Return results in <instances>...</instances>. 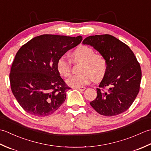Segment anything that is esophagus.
I'll return each mask as SVG.
<instances>
[{
	"instance_id": "esophagus-1",
	"label": "esophagus",
	"mask_w": 151,
	"mask_h": 151,
	"mask_svg": "<svg viewBox=\"0 0 151 151\" xmlns=\"http://www.w3.org/2000/svg\"><path fill=\"white\" fill-rule=\"evenodd\" d=\"M76 89H78V90L80 91H84L86 89V88L85 87H83V86H82V87H78L76 88Z\"/></svg>"
}]
</instances>
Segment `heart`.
Segmentation results:
<instances>
[{
  "mask_svg": "<svg viewBox=\"0 0 151 151\" xmlns=\"http://www.w3.org/2000/svg\"><path fill=\"white\" fill-rule=\"evenodd\" d=\"M93 48L80 45L70 54L75 63L82 62L80 75H74L67 81V84L72 87H82L89 84L93 78L99 81L107 71V62L100 53H95ZM57 69L61 76L67 78L71 75L72 63L65 56L60 57L57 62Z\"/></svg>",
  "mask_w": 151,
  "mask_h": 151,
  "instance_id": "heart-1",
  "label": "heart"
}]
</instances>
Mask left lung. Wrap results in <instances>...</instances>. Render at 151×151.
Returning a JSON list of instances; mask_svg holds the SVG:
<instances>
[{"label": "left lung", "mask_w": 151, "mask_h": 151, "mask_svg": "<svg viewBox=\"0 0 151 151\" xmlns=\"http://www.w3.org/2000/svg\"><path fill=\"white\" fill-rule=\"evenodd\" d=\"M82 43L89 45L102 54L107 71L97 88V96L90 102L104 116H114L129 109L139 91L142 69L129 47L109 34L87 37Z\"/></svg>", "instance_id": "left-lung-1"}]
</instances>
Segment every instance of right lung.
Here are the masks:
<instances>
[{
  "label": "right lung",
  "instance_id": "obj_1",
  "mask_svg": "<svg viewBox=\"0 0 151 151\" xmlns=\"http://www.w3.org/2000/svg\"><path fill=\"white\" fill-rule=\"evenodd\" d=\"M82 40L81 36L44 34L19 49L12 63L9 82L13 94L25 111L45 117L63 103L70 88L60 76L57 62Z\"/></svg>",
  "mask_w": 151,
  "mask_h": 151
}]
</instances>
